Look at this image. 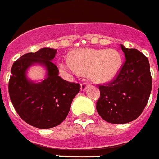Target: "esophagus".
I'll return each mask as SVG.
<instances>
[{
	"label": "esophagus",
	"mask_w": 159,
	"mask_h": 159,
	"mask_svg": "<svg viewBox=\"0 0 159 159\" xmlns=\"http://www.w3.org/2000/svg\"><path fill=\"white\" fill-rule=\"evenodd\" d=\"M87 87H88V84H87V82H82V83H81V90H82V91L86 90Z\"/></svg>",
	"instance_id": "esophagus-1"
}]
</instances>
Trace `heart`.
<instances>
[{
    "mask_svg": "<svg viewBox=\"0 0 159 159\" xmlns=\"http://www.w3.org/2000/svg\"><path fill=\"white\" fill-rule=\"evenodd\" d=\"M122 66V57L115 49H88L73 51L70 61L60 64L61 71L76 74L77 71L88 75L93 82H106L113 79Z\"/></svg>",
    "mask_w": 159,
    "mask_h": 159,
    "instance_id": "b5f03b06",
    "label": "heart"
}]
</instances>
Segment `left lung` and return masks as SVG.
<instances>
[{"instance_id": "obj_1", "label": "left lung", "mask_w": 159, "mask_h": 159, "mask_svg": "<svg viewBox=\"0 0 159 159\" xmlns=\"http://www.w3.org/2000/svg\"><path fill=\"white\" fill-rule=\"evenodd\" d=\"M125 61L113 80L98 85L97 111L102 119L122 124L137 119L147 105L152 90V76L147 57L137 49L121 45Z\"/></svg>"}]
</instances>
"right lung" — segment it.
Returning <instances> with one entry per match:
<instances>
[{
	"label": "right lung",
	"mask_w": 159,
	"mask_h": 159,
	"mask_svg": "<svg viewBox=\"0 0 159 159\" xmlns=\"http://www.w3.org/2000/svg\"><path fill=\"white\" fill-rule=\"evenodd\" d=\"M56 54V49L45 47L21 56L12 65L10 98L20 118L35 128L47 129L62 123L81 88L79 83L58 76L57 66L52 61ZM35 63L45 66L48 71L47 78L39 84L30 82L25 77L26 69Z\"/></svg>",
	"instance_id": "1"
}]
</instances>
